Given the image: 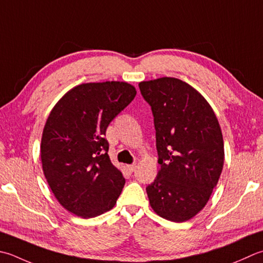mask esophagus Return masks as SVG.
I'll return each mask as SVG.
<instances>
[{
	"instance_id": "esophagus-1",
	"label": "esophagus",
	"mask_w": 263,
	"mask_h": 263,
	"mask_svg": "<svg viewBox=\"0 0 263 263\" xmlns=\"http://www.w3.org/2000/svg\"><path fill=\"white\" fill-rule=\"evenodd\" d=\"M126 167L128 170V172H135L137 168V164H131V165H127Z\"/></svg>"
}]
</instances>
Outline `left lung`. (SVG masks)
<instances>
[{
  "label": "left lung",
  "instance_id": "8db88e82",
  "mask_svg": "<svg viewBox=\"0 0 263 263\" xmlns=\"http://www.w3.org/2000/svg\"><path fill=\"white\" fill-rule=\"evenodd\" d=\"M152 107L161 168L146 188L152 209L183 222L210 199L222 172V132L212 107L193 86L174 77L141 82Z\"/></svg>",
  "mask_w": 263,
  "mask_h": 263
}]
</instances>
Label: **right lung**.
Here are the masks:
<instances>
[{
	"instance_id": "add662e5",
	"label": "right lung",
	"mask_w": 263,
	"mask_h": 263,
	"mask_svg": "<svg viewBox=\"0 0 263 263\" xmlns=\"http://www.w3.org/2000/svg\"><path fill=\"white\" fill-rule=\"evenodd\" d=\"M125 82L85 83L57 102L46 120L41 159L46 181L63 206L84 219L111 210L125 179L110 162L106 130L135 99Z\"/></svg>"
}]
</instances>
